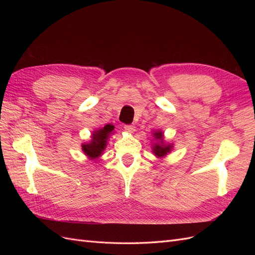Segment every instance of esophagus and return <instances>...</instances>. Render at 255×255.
Instances as JSON below:
<instances>
[{
    "instance_id": "obj_1",
    "label": "esophagus",
    "mask_w": 255,
    "mask_h": 255,
    "mask_svg": "<svg viewBox=\"0 0 255 255\" xmlns=\"http://www.w3.org/2000/svg\"><path fill=\"white\" fill-rule=\"evenodd\" d=\"M125 130L128 133H133L135 130V127L130 126V125H127V126H125Z\"/></svg>"
}]
</instances>
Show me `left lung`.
Wrapping results in <instances>:
<instances>
[{
	"label": "left lung",
	"instance_id": "8db88e82",
	"mask_svg": "<svg viewBox=\"0 0 255 255\" xmlns=\"http://www.w3.org/2000/svg\"><path fill=\"white\" fill-rule=\"evenodd\" d=\"M154 138L159 140V143H154L153 144V153L159 158L166 156L169 152H171L172 144L165 143L164 141V134L161 130H157V132L153 133Z\"/></svg>",
	"mask_w": 255,
	"mask_h": 255
}]
</instances>
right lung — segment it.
I'll return each mask as SVG.
<instances>
[{
  "label": "right lung",
  "instance_id": "obj_1",
  "mask_svg": "<svg viewBox=\"0 0 255 255\" xmlns=\"http://www.w3.org/2000/svg\"><path fill=\"white\" fill-rule=\"evenodd\" d=\"M113 130L114 127L112 125H106L104 128L95 130L92 133L90 142L82 144L83 152L90 159H97L99 156H101Z\"/></svg>",
  "mask_w": 255,
  "mask_h": 255
}]
</instances>
